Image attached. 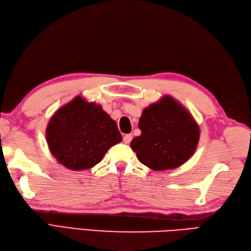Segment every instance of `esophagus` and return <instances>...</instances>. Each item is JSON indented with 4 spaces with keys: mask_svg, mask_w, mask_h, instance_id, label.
<instances>
[{
    "mask_svg": "<svg viewBox=\"0 0 251 251\" xmlns=\"http://www.w3.org/2000/svg\"><path fill=\"white\" fill-rule=\"evenodd\" d=\"M132 135L131 134H126V135H125L124 136V142L126 143V144H127V143H130L131 142V140H132Z\"/></svg>",
    "mask_w": 251,
    "mask_h": 251,
    "instance_id": "esophagus-1",
    "label": "esophagus"
}]
</instances>
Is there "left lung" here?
Returning a JSON list of instances; mask_svg holds the SVG:
<instances>
[{
  "label": "left lung",
  "mask_w": 251,
  "mask_h": 251,
  "mask_svg": "<svg viewBox=\"0 0 251 251\" xmlns=\"http://www.w3.org/2000/svg\"><path fill=\"white\" fill-rule=\"evenodd\" d=\"M141 135L131 141L139 161L153 171L173 170L185 163L198 146L199 126L183 105L170 95L142 112Z\"/></svg>",
  "instance_id": "1"
}]
</instances>
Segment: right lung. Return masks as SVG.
<instances>
[{"instance_id":"right-lung-1","label":"right lung","mask_w":251,"mask_h":251,"mask_svg":"<svg viewBox=\"0 0 251 251\" xmlns=\"http://www.w3.org/2000/svg\"><path fill=\"white\" fill-rule=\"evenodd\" d=\"M46 139L51 154L60 164L72 171H83L100 163L123 137L115 120L101 105L78 95L51 117Z\"/></svg>"}]
</instances>
